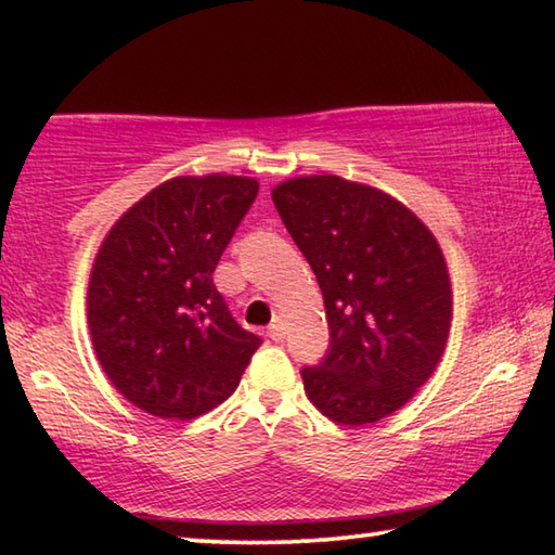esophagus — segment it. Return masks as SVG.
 I'll list each match as a JSON object with an SVG mask.
<instances>
[{
  "mask_svg": "<svg viewBox=\"0 0 555 555\" xmlns=\"http://www.w3.org/2000/svg\"><path fill=\"white\" fill-rule=\"evenodd\" d=\"M267 335L271 337V340H284V337H286L284 318H274V323L267 327Z\"/></svg>",
  "mask_w": 555,
  "mask_h": 555,
  "instance_id": "esophagus-1",
  "label": "esophagus"
}]
</instances>
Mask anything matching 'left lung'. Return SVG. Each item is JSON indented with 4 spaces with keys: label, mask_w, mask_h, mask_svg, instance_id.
Segmentation results:
<instances>
[{
    "label": "left lung",
    "mask_w": 555,
    "mask_h": 555,
    "mask_svg": "<svg viewBox=\"0 0 555 555\" xmlns=\"http://www.w3.org/2000/svg\"><path fill=\"white\" fill-rule=\"evenodd\" d=\"M323 291L331 347L304 367L308 399L343 426L406 403L446 350L453 291L440 244L406 205L340 176H300L271 191Z\"/></svg>",
    "instance_id": "obj_1"
}]
</instances>
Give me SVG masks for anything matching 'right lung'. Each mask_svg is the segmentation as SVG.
Segmentation results:
<instances>
[{"label":"right lung","mask_w":555,"mask_h":555,"mask_svg":"<svg viewBox=\"0 0 555 555\" xmlns=\"http://www.w3.org/2000/svg\"><path fill=\"white\" fill-rule=\"evenodd\" d=\"M257 193L247 176H178L131 205L100 244L88 284L92 345L115 389L152 416L208 413L259 350L212 284Z\"/></svg>","instance_id":"1"}]
</instances>
